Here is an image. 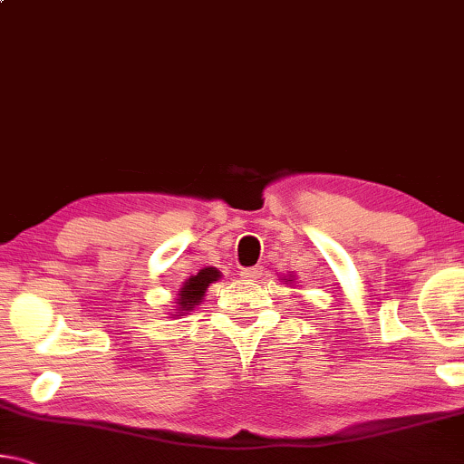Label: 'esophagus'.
I'll list each match as a JSON object with an SVG mask.
<instances>
[{
  "label": "esophagus",
  "instance_id": "obj_1",
  "mask_svg": "<svg viewBox=\"0 0 464 464\" xmlns=\"http://www.w3.org/2000/svg\"><path fill=\"white\" fill-rule=\"evenodd\" d=\"M261 276V267H246L240 272L242 280H256Z\"/></svg>",
  "mask_w": 464,
  "mask_h": 464
}]
</instances>
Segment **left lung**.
<instances>
[{
  "mask_svg": "<svg viewBox=\"0 0 464 464\" xmlns=\"http://www.w3.org/2000/svg\"><path fill=\"white\" fill-rule=\"evenodd\" d=\"M286 282H290V284H292V277H288V280H286Z\"/></svg>",
  "mask_w": 464,
  "mask_h": 464,
  "instance_id": "8db88e82",
  "label": "left lung"
}]
</instances>
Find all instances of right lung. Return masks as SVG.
Wrapping results in <instances>:
<instances>
[{
  "label": "right lung",
  "mask_w": 464,
  "mask_h": 464,
  "mask_svg": "<svg viewBox=\"0 0 464 464\" xmlns=\"http://www.w3.org/2000/svg\"><path fill=\"white\" fill-rule=\"evenodd\" d=\"M219 280V272L216 267H203L198 269L197 276H190L187 282L182 284V288L178 290V298H176V315H187L188 311L195 309L197 304L203 303L205 292H208L209 284Z\"/></svg>",
  "instance_id": "add662e5"
}]
</instances>
